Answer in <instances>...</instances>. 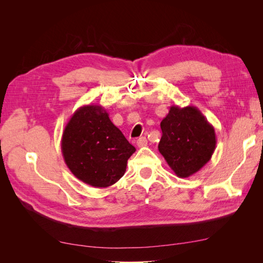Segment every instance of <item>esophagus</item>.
I'll list each match as a JSON object with an SVG mask.
<instances>
[{"label": "esophagus", "instance_id": "obj_1", "mask_svg": "<svg viewBox=\"0 0 263 263\" xmlns=\"http://www.w3.org/2000/svg\"><path fill=\"white\" fill-rule=\"evenodd\" d=\"M148 144V140L146 137H140L137 139V146L140 148V147H145L147 146Z\"/></svg>", "mask_w": 263, "mask_h": 263}]
</instances>
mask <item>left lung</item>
Listing matches in <instances>:
<instances>
[{
    "label": "left lung",
    "mask_w": 263,
    "mask_h": 263,
    "mask_svg": "<svg viewBox=\"0 0 263 263\" xmlns=\"http://www.w3.org/2000/svg\"><path fill=\"white\" fill-rule=\"evenodd\" d=\"M160 127L159 151L179 178L192 176L211 160L216 135L197 107L172 105Z\"/></svg>",
    "instance_id": "left-lung-1"
}]
</instances>
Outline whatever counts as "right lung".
Returning a JSON list of instances; mask_svg holds the SVG:
<instances>
[{"label": "right lung", "mask_w": 263, "mask_h": 263, "mask_svg": "<svg viewBox=\"0 0 263 263\" xmlns=\"http://www.w3.org/2000/svg\"><path fill=\"white\" fill-rule=\"evenodd\" d=\"M61 151L69 170L93 187H107L121 179L136 151L110 122L101 105L79 107L67 123Z\"/></svg>", "instance_id": "obj_1"}]
</instances>
